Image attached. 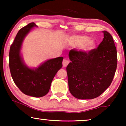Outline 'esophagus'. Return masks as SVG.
<instances>
[{
  "mask_svg": "<svg viewBox=\"0 0 126 126\" xmlns=\"http://www.w3.org/2000/svg\"><path fill=\"white\" fill-rule=\"evenodd\" d=\"M62 63H63V67H66V66H67V64H69V60H67L66 59H64L63 60V62H62Z\"/></svg>",
  "mask_w": 126,
  "mask_h": 126,
  "instance_id": "obj_1",
  "label": "esophagus"
}]
</instances>
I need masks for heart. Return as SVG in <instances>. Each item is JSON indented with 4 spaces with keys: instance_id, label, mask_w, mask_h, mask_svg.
<instances>
[{
    "instance_id": "b5f03b06",
    "label": "heart",
    "mask_w": 126,
    "mask_h": 126,
    "mask_svg": "<svg viewBox=\"0 0 126 126\" xmlns=\"http://www.w3.org/2000/svg\"><path fill=\"white\" fill-rule=\"evenodd\" d=\"M72 41L76 46H80L82 51L87 52L95 47V41L93 39H89L87 36L76 35L72 37Z\"/></svg>"
}]
</instances>
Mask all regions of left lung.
<instances>
[{"instance_id":"1","label":"left lung","mask_w":126,"mask_h":126,"mask_svg":"<svg viewBox=\"0 0 126 126\" xmlns=\"http://www.w3.org/2000/svg\"><path fill=\"white\" fill-rule=\"evenodd\" d=\"M103 33V40L96 48L69 51L71 62L66 67L69 89L78 99L98 97L113 80L117 65L116 47L111 34L106 31Z\"/></svg>"}]
</instances>
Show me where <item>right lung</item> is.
<instances>
[{"label":"right lung","mask_w":126,"mask_h":126,"mask_svg":"<svg viewBox=\"0 0 126 126\" xmlns=\"http://www.w3.org/2000/svg\"><path fill=\"white\" fill-rule=\"evenodd\" d=\"M35 24L31 22L20 29L11 46L9 54V64L13 80L24 94L42 97L47 94L52 80L59 69L62 67L63 57L47 60L38 68L32 69L23 63L20 50L23 40Z\"/></svg>","instance_id":"add662e5"}]
</instances>
